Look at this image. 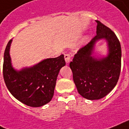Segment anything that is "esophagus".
Masks as SVG:
<instances>
[{
	"label": "esophagus",
	"instance_id": "1",
	"mask_svg": "<svg viewBox=\"0 0 129 129\" xmlns=\"http://www.w3.org/2000/svg\"><path fill=\"white\" fill-rule=\"evenodd\" d=\"M64 60H65L66 63L69 64L70 62V61L71 60V55H69V54H66V55H64Z\"/></svg>",
	"mask_w": 129,
	"mask_h": 129
}]
</instances>
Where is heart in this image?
Returning <instances> with one entry per match:
<instances>
[{
	"mask_svg": "<svg viewBox=\"0 0 129 129\" xmlns=\"http://www.w3.org/2000/svg\"><path fill=\"white\" fill-rule=\"evenodd\" d=\"M87 39H88V38H87Z\"/></svg>",
	"mask_w": 129,
	"mask_h": 129,
	"instance_id": "heart-1",
	"label": "heart"
}]
</instances>
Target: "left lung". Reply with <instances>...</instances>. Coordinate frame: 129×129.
Returning a JSON list of instances; mask_svg holds the SVG:
<instances>
[{"label": "left lung", "instance_id": "1", "mask_svg": "<svg viewBox=\"0 0 129 129\" xmlns=\"http://www.w3.org/2000/svg\"><path fill=\"white\" fill-rule=\"evenodd\" d=\"M96 36L74 55L70 67L78 91L83 98L95 100L103 98L114 88L121 67V44L115 33L96 20ZM104 40L105 55L95 54L96 43Z\"/></svg>", "mask_w": 129, "mask_h": 129}]
</instances>
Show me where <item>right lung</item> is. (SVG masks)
Returning a JSON list of instances; mask_svg holds the SVG:
<instances>
[{
	"label": "right lung",
	"instance_id": "add662e5",
	"mask_svg": "<svg viewBox=\"0 0 129 129\" xmlns=\"http://www.w3.org/2000/svg\"><path fill=\"white\" fill-rule=\"evenodd\" d=\"M12 39L5 49L3 76L6 86L15 98L25 105L38 107L51 100L58 72L65 66L64 55L48 58L31 67L18 70L12 63L10 51Z\"/></svg>",
	"mask_w": 129,
	"mask_h": 129
}]
</instances>
